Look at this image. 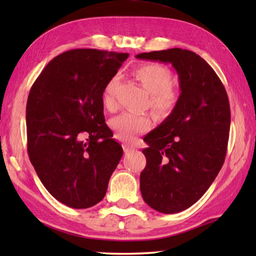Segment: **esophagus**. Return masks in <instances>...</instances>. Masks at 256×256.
Segmentation results:
<instances>
[{
	"label": "esophagus",
	"instance_id": "esophagus-1",
	"mask_svg": "<svg viewBox=\"0 0 256 256\" xmlns=\"http://www.w3.org/2000/svg\"><path fill=\"white\" fill-rule=\"evenodd\" d=\"M123 149H124V152H130V151H132L134 149V146L130 144H123Z\"/></svg>",
	"mask_w": 256,
	"mask_h": 256
}]
</instances>
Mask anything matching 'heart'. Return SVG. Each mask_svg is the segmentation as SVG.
Returning a JSON list of instances; mask_svg holds the SVG:
<instances>
[{
    "instance_id": "obj_1",
    "label": "heart",
    "mask_w": 256,
    "mask_h": 256,
    "mask_svg": "<svg viewBox=\"0 0 256 256\" xmlns=\"http://www.w3.org/2000/svg\"><path fill=\"white\" fill-rule=\"evenodd\" d=\"M138 82L150 94L149 107L156 115H170L177 102V94L172 88V76L164 66L156 63L146 64L134 71ZM118 84V76H112L108 81L102 92V104L107 110H114L116 107L115 90ZM110 126L115 136L122 141H132L138 134L148 131L151 118L148 115L123 112L110 120Z\"/></svg>"
}]
</instances>
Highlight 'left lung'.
<instances>
[{"label": "left lung", "mask_w": 256, "mask_h": 256, "mask_svg": "<svg viewBox=\"0 0 256 256\" xmlns=\"http://www.w3.org/2000/svg\"><path fill=\"white\" fill-rule=\"evenodd\" d=\"M136 58L170 63L178 74L174 110L144 140L149 148L140 175L144 202L162 214H176L198 201L226 157L230 107L226 89L209 64L188 50L141 53Z\"/></svg>", "instance_id": "left-lung-1"}]
</instances>
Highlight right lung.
Segmentation results:
<instances>
[{
    "mask_svg": "<svg viewBox=\"0 0 256 256\" xmlns=\"http://www.w3.org/2000/svg\"><path fill=\"white\" fill-rule=\"evenodd\" d=\"M128 58L99 50H68L47 64L30 89L29 159L46 190L70 208L100 202L123 156L105 123L102 92Z\"/></svg>",
    "mask_w": 256,
    "mask_h": 256,
    "instance_id": "right-lung-1",
    "label": "right lung"
}]
</instances>
